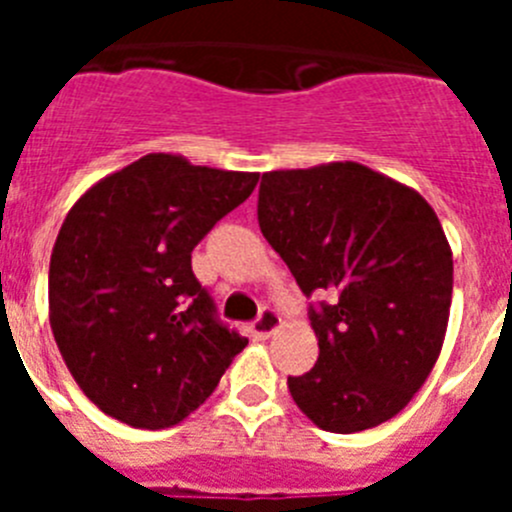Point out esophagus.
Returning a JSON list of instances; mask_svg holds the SVG:
<instances>
[{"instance_id": "34e87169", "label": "esophagus", "mask_w": 512, "mask_h": 512, "mask_svg": "<svg viewBox=\"0 0 512 512\" xmlns=\"http://www.w3.org/2000/svg\"><path fill=\"white\" fill-rule=\"evenodd\" d=\"M279 328H282V318H279V312L264 310L259 315V320L253 323V336H256V338H269V336H274V333H277Z\"/></svg>"}]
</instances>
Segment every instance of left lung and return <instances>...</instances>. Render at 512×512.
Here are the masks:
<instances>
[{
	"instance_id": "8db88e82",
	"label": "left lung",
	"mask_w": 512,
	"mask_h": 512,
	"mask_svg": "<svg viewBox=\"0 0 512 512\" xmlns=\"http://www.w3.org/2000/svg\"><path fill=\"white\" fill-rule=\"evenodd\" d=\"M259 225L305 295L318 364L289 395L330 433L395 418L436 366L446 338L454 259L436 212L408 184L356 161L266 171Z\"/></svg>"
}]
</instances>
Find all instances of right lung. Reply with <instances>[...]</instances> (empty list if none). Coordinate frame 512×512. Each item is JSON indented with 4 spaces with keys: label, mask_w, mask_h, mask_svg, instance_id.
I'll list each match as a JSON object with an SVG mask.
<instances>
[{
    "label": "right lung",
    "mask_w": 512,
    "mask_h": 512,
    "mask_svg": "<svg viewBox=\"0 0 512 512\" xmlns=\"http://www.w3.org/2000/svg\"><path fill=\"white\" fill-rule=\"evenodd\" d=\"M256 182V171L148 153L74 202L51 253L48 318L71 377L102 413L171 428L246 348L215 320L192 251Z\"/></svg>",
    "instance_id": "right-lung-1"
}]
</instances>
